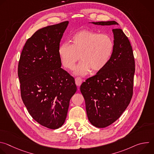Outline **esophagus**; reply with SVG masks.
Returning a JSON list of instances; mask_svg holds the SVG:
<instances>
[{
	"label": "esophagus",
	"instance_id": "34e87169",
	"mask_svg": "<svg viewBox=\"0 0 154 154\" xmlns=\"http://www.w3.org/2000/svg\"><path fill=\"white\" fill-rule=\"evenodd\" d=\"M75 81L76 85L78 86H80L81 85V84L82 83V79L79 77H76L75 79Z\"/></svg>",
	"mask_w": 154,
	"mask_h": 154
}]
</instances>
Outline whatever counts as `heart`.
Listing matches in <instances>:
<instances>
[{
    "instance_id": "1",
    "label": "heart",
    "mask_w": 154,
    "mask_h": 154,
    "mask_svg": "<svg viewBox=\"0 0 154 154\" xmlns=\"http://www.w3.org/2000/svg\"><path fill=\"white\" fill-rule=\"evenodd\" d=\"M72 45L64 42L59 46L58 54L65 68L72 69L81 58L74 73L85 75L90 69L94 72L102 69L110 59L114 50V41L106 34L83 30L72 37Z\"/></svg>"
}]
</instances>
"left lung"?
<instances>
[{
  "mask_svg": "<svg viewBox=\"0 0 154 154\" xmlns=\"http://www.w3.org/2000/svg\"><path fill=\"white\" fill-rule=\"evenodd\" d=\"M118 25L116 21L92 23ZM114 50L105 66L83 82L80 91L91 124L104 128L115 122L125 110L133 95L135 59L130 42L122 29H113Z\"/></svg>",
  "mask_w": 154,
  "mask_h": 154,
  "instance_id": "obj_1",
  "label": "left lung"
}]
</instances>
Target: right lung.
Instances as JSON below:
<instances>
[{"mask_svg":"<svg viewBox=\"0 0 154 154\" xmlns=\"http://www.w3.org/2000/svg\"><path fill=\"white\" fill-rule=\"evenodd\" d=\"M68 24L64 21L37 30L27 40L18 64L22 99L33 119L51 129L63 125L77 91L74 77L61 68L58 54Z\"/></svg>","mask_w":154,"mask_h":154,"instance_id":"obj_1","label":"right lung"}]
</instances>
